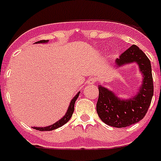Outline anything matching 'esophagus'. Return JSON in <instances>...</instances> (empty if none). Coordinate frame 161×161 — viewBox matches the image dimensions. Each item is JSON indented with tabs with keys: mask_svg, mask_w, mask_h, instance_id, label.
Returning a JSON list of instances; mask_svg holds the SVG:
<instances>
[{
	"mask_svg": "<svg viewBox=\"0 0 161 161\" xmlns=\"http://www.w3.org/2000/svg\"><path fill=\"white\" fill-rule=\"evenodd\" d=\"M97 82V79L95 77H90L87 80V84H93Z\"/></svg>",
	"mask_w": 161,
	"mask_h": 161,
	"instance_id": "obj_1",
	"label": "esophagus"
}]
</instances>
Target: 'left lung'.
<instances>
[{
    "label": "left lung",
    "mask_w": 161,
    "mask_h": 161,
    "mask_svg": "<svg viewBox=\"0 0 161 161\" xmlns=\"http://www.w3.org/2000/svg\"><path fill=\"white\" fill-rule=\"evenodd\" d=\"M117 67L136 63L142 74V85L132 98L120 99L112 92L99 85L97 112L102 121L113 127H126L142 120L151 105L154 93L151 61L139 47L133 44L116 59Z\"/></svg>",
    "instance_id": "obj_1"
}]
</instances>
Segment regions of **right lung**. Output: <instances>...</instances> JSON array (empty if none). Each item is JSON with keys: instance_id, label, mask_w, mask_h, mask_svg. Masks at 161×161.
<instances>
[{"instance_id": "1", "label": "right lung", "mask_w": 161, "mask_h": 161, "mask_svg": "<svg viewBox=\"0 0 161 161\" xmlns=\"http://www.w3.org/2000/svg\"><path fill=\"white\" fill-rule=\"evenodd\" d=\"M47 42H48V40H40V41L36 42V44H38V43H47ZM79 93H80V92H78V93L76 94V96L72 99L71 103H70V104H69V108H68L67 112H66V114L64 116V117H62V118L60 119L59 121H58L57 122L53 124V125H51V126H45V127H35V126H34L33 127L34 129L38 130H41V131H44V130H55V129H57V128L64 126V124L67 123L68 121H69V120H70V118L72 117L73 113H74V104H75V102H76L77 98H78V96H79Z\"/></svg>"}]
</instances>
